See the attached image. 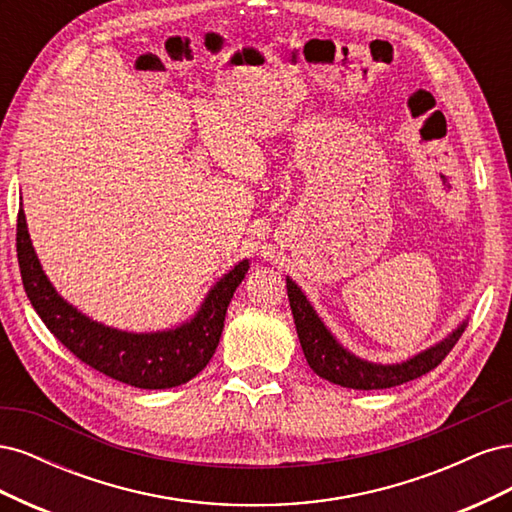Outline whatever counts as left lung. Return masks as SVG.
<instances>
[{"mask_svg":"<svg viewBox=\"0 0 512 512\" xmlns=\"http://www.w3.org/2000/svg\"><path fill=\"white\" fill-rule=\"evenodd\" d=\"M286 288H288V301L294 316V324H297V335H299L307 365L312 367L320 378L339 386H346V389H359V391L391 389V386H399L414 378H421L423 374H427V371L436 369L444 361V356L453 350L463 329H466V322H463L451 337L444 339V342L421 354H416L414 359L401 365H374V363L356 359V356H352L335 342L333 335L320 322L314 307L309 305V301L305 299V294L297 284L288 280Z\"/></svg>","mask_w":512,"mask_h":512,"instance_id":"1","label":"left lung"}]
</instances>
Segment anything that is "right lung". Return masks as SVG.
Returning <instances> with one entry per match:
<instances>
[{"label":"right lung","mask_w":512,"mask_h":512,"mask_svg":"<svg viewBox=\"0 0 512 512\" xmlns=\"http://www.w3.org/2000/svg\"><path fill=\"white\" fill-rule=\"evenodd\" d=\"M17 258L27 299L32 301L46 329L76 359L136 389H173L207 367L220 344L228 303L250 267L243 260L224 275L211 288L192 322L175 331L134 335L102 327L59 297L42 273L29 241L23 209H19L17 218Z\"/></svg>","instance_id":"right-lung-1"}]
</instances>
